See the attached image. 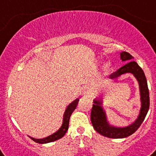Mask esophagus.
<instances>
[{"instance_id":"obj_1","label":"esophagus","mask_w":156,"mask_h":156,"mask_svg":"<svg viewBox=\"0 0 156 156\" xmlns=\"http://www.w3.org/2000/svg\"><path fill=\"white\" fill-rule=\"evenodd\" d=\"M92 93H93V90L89 86H84L82 88V95L84 97H89L91 96Z\"/></svg>"}]
</instances>
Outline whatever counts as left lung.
<instances>
[{
	"mask_svg": "<svg viewBox=\"0 0 156 156\" xmlns=\"http://www.w3.org/2000/svg\"><path fill=\"white\" fill-rule=\"evenodd\" d=\"M120 58L122 61H126L127 63L123 67H120L117 71L112 73L109 78L115 79L118 77L121 76L122 74L126 73L133 74V76L136 78L139 83L140 102H141V108L137 119L135 120L134 122L126 127H115L110 125L107 120L106 113L103 109V107L101 106L102 105L101 99L100 100L95 99L93 101L94 104H93L91 115H90L92 124L95 130L103 136L114 138V139L127 137L136 132L145 119L150 105L149 91L147 88V79L143 70L136 62L133 61L134 58L128 52H122L120 53Z\"/></svg>",
	"mask_w": 156,
	"mask_h": 156,
	"instance_id": "8db88e82",
	"label": "left lung"
}]
</instances>
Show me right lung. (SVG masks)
Wrapping results in <instances>:
<instances>
[{"label":"right lung","mask_w":156,"mask_h":156,"mask_svg":"<svg viewBox=\"0 0 156 156\" xmlns=\"http://www.w3.org/2000/svg\"><path fill=\"white\" fill-rule=\"evenodd\" d=\"M78 101H79V100H78V99H76V100L73 101L72 103H70L68 106H67V108H66L64 115H63V124H62L61 127H60L56 132L52 133V134L50 135V136H47V137L42 138V139H35V138L31 137V136H30V138L31 140H33L34 142H36V143L46 144L55 141V140H59V139L63 137L65 135V133H67V129H68L70 117V115H71V114L73 113V112L75 110V108H76L77 105H78Z\"/></svg>","instance_id":"1"}]
</instances>
